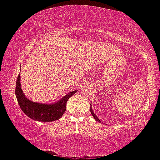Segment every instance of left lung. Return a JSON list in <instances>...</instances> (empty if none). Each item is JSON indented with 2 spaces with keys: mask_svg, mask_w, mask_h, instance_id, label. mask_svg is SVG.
I'll use <instances>...</instances> for the list:
<instances>
[{
  "mask_svg": "<svg viewBox=\"0 0 160 160\" xmlns=\"http://www.w3.org/2000/svg\"><path fill=\"white\" fill-rule=\"evenodd\" d=\"M90 112H91V113H92V116L94 118V119H95L96 121H99V122H101V121H99V119L97 118V116L94 114V113L93 112V111H92V107H91V106H90Z\"/></svg>",
  "mask_w": 160,
  "mask_h": 160,
  "instance_id": "1",
  "label": "left lung"
}]
</instances>
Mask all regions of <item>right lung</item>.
<instances>
[{"label": "right lung", "instance_id": "1", "mask_svg": "<svg viewBox=\"0 0 160 160\" xmlns=\"http://www.w3.org/2000/svg\"><path fill=\"white\" fill-rule=\"evenodd\" d=\"M76 92L75 90L67 94L53 104H44L33 102L27 99L21 89L20 74L18 76L15 86V95L22 111L29 118L41 122H51L60 118L66 112L68 99Z\"/></svg>", "mask_w": 160, "mask_h": 160}]
</instances>
